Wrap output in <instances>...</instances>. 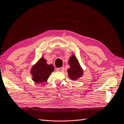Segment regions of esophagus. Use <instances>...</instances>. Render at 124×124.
I'll use <instances>...</instances> for the list:
<instances>
[{"instance_id":"34e87169","label":"esophagus","mask_w":124,"mask_h":124,"mask_svg":"<svg viewBox=\"0 0 124 124\" xmlns=\"http://www.w3.org/2000/svg\"><path fill=\"white\" fill-rule=\"evenodd\" d=\"M56 71L60 72H63L64 71V67H62V68H59L56 69Z\"/></svg>"}]
</instances>
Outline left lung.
<instances>
[{
    "instance_id": "left-lung-1",
    "label": "left lung",
    "mask_w": 124,
    "mask_h": 124,
    "mask_svg": "<svg viewBox=\"0 0 124 124\" xmlns=\"http://www.w3.org/2000/svg\"><path fill=\"white\" fill-rule=\"evenodd\" d=\"M69 65L70 68L68 69V76L72 80H76L81 78L84 75L82 68L80 66L78 59L74 54L69 60Z\"/></svg>"
}]
</instances>
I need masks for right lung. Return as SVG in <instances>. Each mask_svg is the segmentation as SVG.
I'll list each match as a JSON object with an SVG mask.
<instances>
[{
	"label": "right lung",
	"mask_w": 124,
	"mask_h": 124,
	"mask_svg": "<svg viewBox=\"0 0 124 124\" xmlns=\"http://www.w3.org/2000/svg\"><path fill=\"white\" fill-rule=\"evenodd\" d=\"M54 70L53 65L47 64L46 60L42 56L32 67L31 74L32 75V80L37 84L46 82Z\"/></svg>",
	"instance_id": "obj_1"
}]
</instances>
